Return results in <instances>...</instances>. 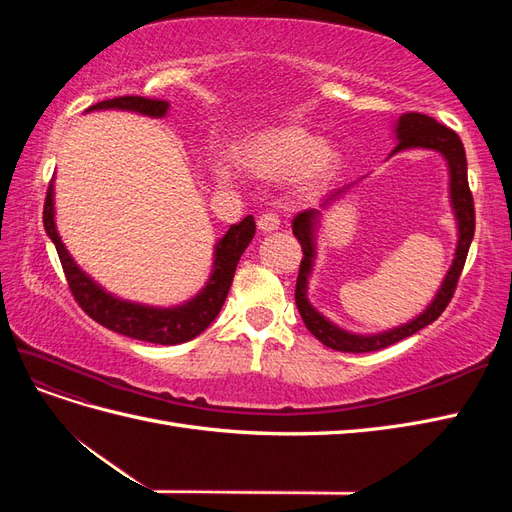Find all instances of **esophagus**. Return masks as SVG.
<instances>
[{
  "label": "esophagus",
  "mask_w": 512,
  "mask_h": 512,
  "mask_svg": "<svg viewBox=\"0 0 512 512\" xmlns=\"http://www.w3.org/2000/svg\"><path fill=\"white\" fill-rule=\"evenodd\" d=\"M280 215L277 213H273V211H267V213H262L260 218H258V228L262 230V232H275L277 228H280Z\"/></svg>",
  "instance_id": "34e87169"
}]
</instances>
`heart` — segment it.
Listing matches in <instances>:
<instances>
[{"label":"heart","instance_id":"obj_1","mask_svg":"<svg viewBox=\"0 0 512 512\" xmlns=\"http://www.w3.org/2000/svg\"><path fill=\"white\" fill-rule=\"evenodd\" d=\"M245 160L258 175L290 177L303 173L309 179L331 173L337 164L335 151L320 145L316 136L301 128H284L258 138L245 149Z\"/></svg>","mask_w":512,"mask_h":512}]
</instances>
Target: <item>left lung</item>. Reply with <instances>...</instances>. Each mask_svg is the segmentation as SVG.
Wrapping results in <instances>:
<instances>
[{"mask_svg":"<svg viewBox=\"0 0 512 512\" xmlns=\"http://www.w3.org/2000/svg\"><path fill=\"white\" fill-rule=\"evenodd\" d=\"M397 147L393 153L404 151V149H433L440 151L442 156L448 162V175H451V203L453 211L457 218V228H459V243H457V252L451 269H448L444 282L436 294V299L431 301V305L425 309L421 316H416L412 322L401 324L397 329L376 333V335H354L348 331H342L335 327L333 322H329L322 314H318L316 309L309 305L307 301V277L309 271L314 267V256H316V245H314V228L318 222V209H309L299 213L297 218L292 220V232L297 241L301 243L303 250V260L299 267V277H297V290H294V301H297L299 314L305 322L307 331L312 333L318 342H322L327 348L337 350V352H376L386 346H393L401 339H406L414 335L416 331L425 329L427 324L433 320H438V316L444 312L446 305L451 303L459 275L463 271V265H466L470 243L474 239V198L468 185V162H466V149H463L461 138L451 130L442 126L436 119H431L423 113H406L401 115L397 121ZM391 153V156H393ZM344 190H337L331 194L327 200H324L322 207H327L335 196L342 194Z\"/></svg>","mask_w":512,"mask_h":512,"instance_id":"8db88e82","label":"left lung"}]
</instances>
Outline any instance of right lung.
I'll return each instance as SVG.
<instances>
[{
  "mask_svg": "<svg viewBox=\"0 0 512 512\" xmlns=\"http://www.w3.org/2000/svg\"><path fill=\"white\" fill-rule=\"evenodd\" d=\"M96 108H121V111H136L149 117H164L168 111L166 100H153L143 96H121L113 100H102L87 111H96ZM44 230L55 243V250L59 254L61 267H64L66 280L74 301L81 305L83 312L100 322L102 327L111 329L119 335L141 339L149 344H162V346H175L190 342L196 335L203 333L209 324L220 314V309L228 297V290L232 286V277H235L239 258L250 245L256 232V222L252 215H247L239 224H232L226 235L215 245V260H213V273L209 277L207 286L200 290L196 297L179 307H147L130 301H121L113 294L102 290L89 275H85L68 250L61 243L57 228H55V205H53V181L46 190L44 200Z\"/></svg>",
  "mask_w": 512,
  "mask_h": 512,
  "instance_id": "obj_1",
  "label": "right lung"
}]
</instances>
